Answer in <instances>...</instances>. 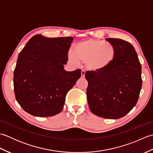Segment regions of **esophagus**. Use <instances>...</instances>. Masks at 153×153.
<instances>
[{
  "instance_id": "1",
  "label": "esophagus",
  "mask_w": 153,
  "mask_h": 153,
  "mask_svg": "<svg viewBox=\"0 0 153 153\" xmlns=\"http://www.w3.org/2000/svg\"><path fill=\"white\" fill-rule=\"evenodd\" d=\"M85 70H82V77H85Z\"/></svg>"
}]
</instances>
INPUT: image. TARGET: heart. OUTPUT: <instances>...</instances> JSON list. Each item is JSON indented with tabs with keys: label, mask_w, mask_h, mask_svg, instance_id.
I'll use <instances>...</instances> for the list:
<instances>
[{
	"label": "heart",
	"mask_w": 153,
	"mask_h": 153,
	"mask_svg": "<svg viewBox=\"0 0 153 153\" xmlns=\"http://www.w3.org/2000/svg\"><path fill=\"white\" fill-rule=\"evenodd\" d=\"M116 56V49L111 43L93 39L77 43L74 52L70 51L68 58L74 64L79 61L85 62L87 68L93 71H102L109 67Z\"/></svg>",
	"instance_id": "obj_1"
}]
</instances>
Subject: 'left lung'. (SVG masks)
<instances>
[{
    "label": "left lung",
    "instance_id": "1",
    "mask_svg": "<svg viewBox=\"0 0 153 153\" xmlns=\"http://www.w3.org/2000/svg\"><path fill=\"white\" fill-rule=\"evenodd\" d=\"M106 40L115 47L116 56L105 70L86 71L87 101L94 114L118 119L137 102L142 87L141 66L130 43L120 39Z\"/></svg>",
    "mask_w": 153,
    "mask_h": 153
}]
</instances>
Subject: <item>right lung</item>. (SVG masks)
<instances>
[{"instance_id": "right-lung-1", "label": "right lung", "mask_w": 153, "mask_h": 153, "mask_svg": "<svg viewBox=\"0 0 153 153\" xmlns=\"http://www.w3.org/2000/svg\"><path fill=\"white\" fill-rule=\"evenodd\" d=\"M73 39L37 34L19 53L14 71V89L16 100L25 112L49 117L62 110L67 93L81 77L79 69L64 70Z\"/></svg>"}]
</instances>
